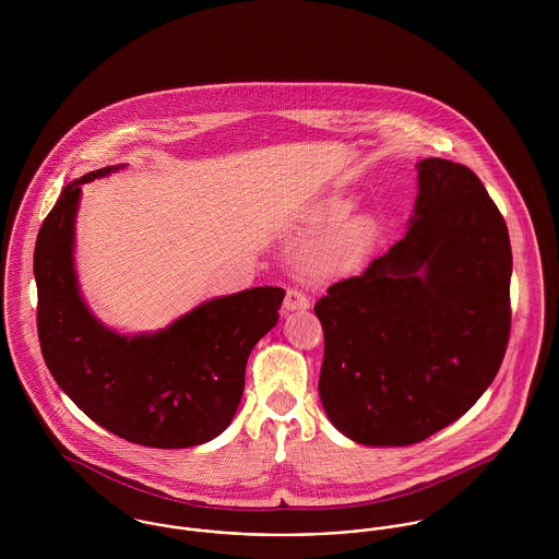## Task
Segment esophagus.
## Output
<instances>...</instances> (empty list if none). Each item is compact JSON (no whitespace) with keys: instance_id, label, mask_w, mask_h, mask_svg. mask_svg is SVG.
Returning <instances> with one entry per match:
<instances>
[{"instance_id":"obj_1","label":"esophagus","mask_w":559,"mask_h":559,"mask_svg":"<svg viewBox=\"0 0 559 559\" xmlns=\"http://www.w3.org/2000/svg\"><path fill=\"white\" fill-rule=\"evenodd\" d=\"M284 308L286 310H308L310 308V299L299 288H288L286 290V299H284Z\"/></svg>"}]
</instances>
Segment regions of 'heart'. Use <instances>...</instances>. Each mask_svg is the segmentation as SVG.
Here are the masks:
<instances>
[{"mask_svg":"<svg viewBox=\"0 0 559 559\" xmlns=\"http://www.w3.org/2000/svg\"><path fill=\"white\" fill-rule=\"evenodd\" d=\"M350 202L348 200H329L320 209L319 219L322 224H337L350 213ZM377 239V222L370 215H357L346 219L344 224L337 226V230L322 242L314 262L319 269L324 271H340L348 269L355 262H359Z\"/></svg>","mask_w":559,"mask_h":559,"instance_id":"heart-1","label":"heart"}]
</instances>
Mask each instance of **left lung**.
<instances>
[{"label": "left lung", "mask_w": 559, "mask_h": 559, "mask_svg": "<svg viewBox=\"0 0 559 559\" xmlns=\"http://www.w3.org/2000/svg\"><path fill=\"white\" fill-rule=\"evenodd\" d=\"M404 239L326 288L319 392L331 424L364 445H411L467 413L510 340L512 249L478 176L424 159Z\"/></svg>", "instance_id": "8db88e82"}]
</instances>
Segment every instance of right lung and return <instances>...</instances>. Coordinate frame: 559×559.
I'll return each instance as SVG.
<instances>
[{
    "label": "right lung",
    "mask_w": 559,
    "mask_h": 559,
    "mask_svg": "<svg viewBox=\"0 0 559 559\" xmlns=\"http://www.w3.org/2000/svg\"><path fill=\"white\" fill-rule=\"evenodd\" d=\"M64 187L34 247L36 324L45 364L81 411L105 430L146 448H191L222 435L239 406L245 366L275 326L282 288L213 299L153 335H118L81 301L73 233L81 185Z\"/></svg>",
    "instance_id": "right-lung-1"
}]
</instances>
